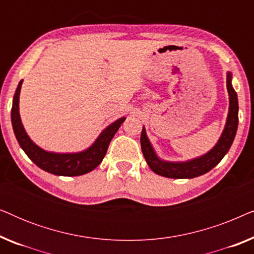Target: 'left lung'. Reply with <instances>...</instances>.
Wrapping results in <instances>:
<instances>
[{
	"label": "left lung",
	"mask_w": 254,
	"mask_h": 254,
	"mask_svg": "<svg viewBox=\"0 0 254 254\" xmlns=\"http://www.w3.org/2000/svg\"><path fill=\"white\" fill-rule=\"evenodd\" d=\"M227 88L229 92V99H230L227 125H225V128L217 144L209 152H207L206 155L201 156L199 158L184 163H171L162 161V159H159L156 156L143 127L141 133V149L149 168L152 171L159 176L166 177V178H194V177H199L210 171L214 166H216L221 162V159L224 157L225 154L229 151V149H230L238 127V99L237 93H236L231 85L230 72H228Z\"/></svg>",
	"instance_id": "8db88e82"
}]
</instances>
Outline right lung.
<instances>
[{
  "instance_id": "right-lung-1",
  "label": "right lung",
  "mask_w": 254,
  "mask_h": 254,
  "mask_svg": "<svg viewBox=\"0 0 254 254\" xmlns=\"http://www.w3.org/2000/svg\"><path fill=\"white\" fill-rule=\"evenodd\" d=\"M22 82L23 81L19 82L16 89L15 96H13L11 123L13 133L16 135L20 148L25 151V154L29 156L31 161L37 166H39L40 169L45 170V171L64 177L81 176L97 168L102 163L103 158L105 157L110 142L113 138L114 134L117 133V130L119 129L121 124L125 121V118H120L116 123L110 125L99 135L95 143L89 149H86L85 151L77 152V154H54V152L45 151L30 140V137L27 136L25 130H24L22 121H20L18 103Z\"/></svg>"
}]
</instances>
